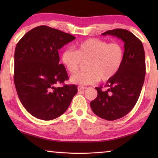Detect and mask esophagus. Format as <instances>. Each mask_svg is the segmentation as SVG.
Returning <instances> with one entry per match:
<instances>
[{
  "instance_id": "obj_1",
  "label": "esophagus",
  "mask_w": 158,
  "mask_h": 158,
  "mask_svg": "<svg viewBox=\"0 0 158 158\" xmlns=\"http://www.w3.org/2000/svg\"><path fill=\"white\" fill-rule=\"evenodd\" d=\"M77 89H78V91L80 92V91H81V90H84V89H85V88L83 87V86H78Z\"/></svg>"
}]
</instances>
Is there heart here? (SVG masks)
I'll list each match as a JSON object with an SVG mask.
<instances>
[{"label":"heart","mask_w":158,"mask_h":158,"mask_svg":"<svg viewBox=\"0 0 158 158\" xmlns=\"http://www.w3.org/2000/svg\"><path fill=\"white\" fill-rule=\"evenodd\" d=\"M125 57L124 48L119 42H109L97 38H89L77 44L76 51L65 49L61 61L68 72L76 73L83 63L87 62V70L74 74L73 84L86 85L100 81H108L118 73Z\"/></svg>","instance_id":"obj_1"}]
</instances>
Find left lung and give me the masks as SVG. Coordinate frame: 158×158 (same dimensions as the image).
<instances>
[{
	"label": "left lung",
	"instance_id": "left-lung-1",
	"mask_svg": "<svg viewBox=\"0 0 158 158\" xmlns=\"http://www.w3.org/2000/svg\"><path fill=\"white\" fill-rule=\"evenodd\" d=\"M102 35L121 39L124 42L125 57L118 73L105 84L108 89L95 88L98 96L90 105L99 117L114 121L129 113L139 98L146 74L145 53L140 40L125 29L109 30Z\"/></svg>",
	"mask_w": 158,
	"mask_h": 158
}]
</instances>
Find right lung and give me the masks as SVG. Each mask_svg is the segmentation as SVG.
Returning <instances> with one entry per match:
<instances>
[{
  "label": "right lung",
  "instance_id": "right-lung-1",
  "mask_svg": "<svg viewBox=\"0 0 158 158\" xmlns=\"http://www.w3.org/2000/svg\"><path fill=\"white\" fill-rule=\"evenodd\" d=\"M76 37L47 26L29 31L17 44L14 81L26 111L37 118L50 121L68 109L77 93L76 85L64 84L69 77L59 64L58 50Z\"/></svg>",
  "mask_w": 158,
  "mask_h": 158
}]
</instances>
